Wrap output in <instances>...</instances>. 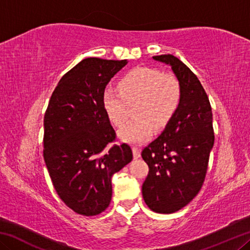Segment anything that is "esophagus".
Here are the masks:
<instances>
[{"instance_id": "esophagus-1", "label": "esophagus", "mask_w": 250, "mask_h": 250, "mask_svg": "<svg viewBox=\"0 0 250 250\" xmlns=\"http://www.w3.org/2000/svg\"><path fill=\"white\" fill-rule=\"evenodd\" d=\"M132 151H133V158H134V159L140 158V155H141V150L139 149L138 146H133V147H132Z\"/></svg>"}]
</instances>
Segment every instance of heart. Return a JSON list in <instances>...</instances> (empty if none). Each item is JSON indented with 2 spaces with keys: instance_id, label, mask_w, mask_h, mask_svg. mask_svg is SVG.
<instances>
[{
  "instance_id": "b5f03b06",
  "label": "heart",
  "mask_w": 250,
  "mask_h": 250,
  "mask_svg": "<svg viewBox=\"0 0 250 250\" xmlns=\"http://www.w3.org/2000/svg\"><path fill=\"white\" fill-rule=\"evenodd\" d=\"M119 90L107 88L103 104L109 119L122 126L133 108L135 119L120 130L124 141L137 143L151 137L153 126L163 129L180 108L182 84L173 73H162L150 67H137L125 74L118 83Z\"/></svg>"
}]
</instances>
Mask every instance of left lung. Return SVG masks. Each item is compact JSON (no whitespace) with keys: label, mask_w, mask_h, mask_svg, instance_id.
Instances as JSON below:
<instances>
[{"label":"left lung","mask_w":250,"mask_h":250,"mask_svg":"<svg viewBox=\"0 0 250 250\" xmlns=\"http://www.w3.org/2000/svg\"><path fill=\"white\" fill-rule=\"evenodd\" d=\"M153 59L171 65L182 101L163 132L142 150L149 166L142 195L151 210L171 214L188 205L204 183L215 140L213 113L200 80L183 62L170 54Z\"/></svg>","instance_id":"8db88e82"}]
</instances>
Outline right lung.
Listing matches in <instances>:
<instances>
[{"instance_id":"obj_1","label":"right lung","mask_w":250,"mask_h":250,"mask_svg":"<svg viewBox=\"0 0 250 250\" xmlns=\"http://www.w3.org/2000/svg\"><path fill=\"white\" fill-rule=\"evenodd\" d=\"M125 65V59H83L59 80L44 116L43 155L55 191L83 216L107 208L111 176L132 161L130 146L115 143L103 104L105 86Z\"/></svg>"}]
</instances>
